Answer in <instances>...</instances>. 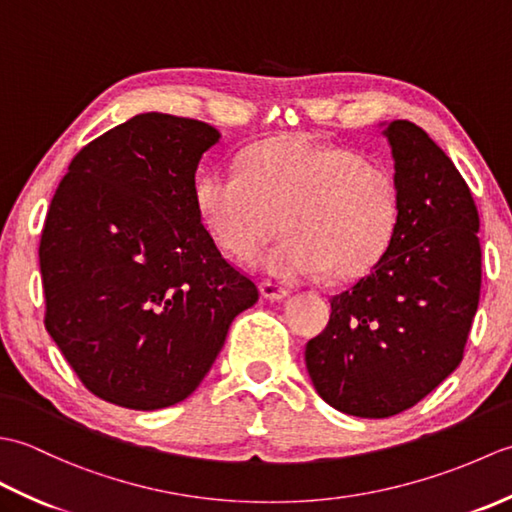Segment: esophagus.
<instances>
[{"instance_id":"34e87169","label":"esophagus","mask_w":512,"mask_h":512,"mask_svg":"<svg viewBox=\"0 0 512 512\" xmlns=\"http://www.w3.org/2000/svg\"><path fill=\"white\" fill-rule=\"evenodd\" d=\"M259 292H262V297H266L270 301L286 299L290 295V290L286 286L275 284V281H262V284H259Z\"/></svg>"}]
</instances>
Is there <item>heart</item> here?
Instances as JSON below:
<instances>
[{"label": "heart", "mask_w": 512, "mask_h": 512, "mask_svg": "<svg viewBox=\"0 0 512 512\" xmlns=\"http://www.w3.org/2000/svg\"><path fill=\"white\" fill-rule=\"evenodd\" d=\"M204 224L226 253L253 257L281 228L286 237L259 259L266 273L306 277L323 270L334 284L367 275L400 224L394 171L361 151L279 136L250 147L242 173L215 169L195 184Z\"/></svg>", "instance_id": "1"}]
</instances>
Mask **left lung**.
I'll use <instances>...</instances> for the list:
<instances>
[{"mask_svg": "<svg viewBox=\"0 0 512 512\" xmlns=\"http://www.w3.org/2000/svg\"><path fill=\"white\" fill-rule=\"evenodd\" d=\"M383 134L400 189L394 244L330 299V323L306 345L314 389L358 418L396 416L460 365L482 286L469 184L418 125L394 121Z\"/></svg>", "mask_w": 512, "mask_h": 512, "instance_id": "8db88e82", "label": "left lung"}]
</instances>
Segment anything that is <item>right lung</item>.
Returning a JSON list of instances; mask_svg holds the SVG:
<instances>
[{
  "mask_svg": "<svg viewBox=\"0 0 512 512\" xmlns=\"http://www.w3.org/2000/svg\"><path fill=\"white\" fill-rule=\"evenodd\" d=\"M220 132L138 114L85 145L41 231L46 330L94 396L154 411L191 396L255 281L217 250L195 171Z\"/></svg>",
  "mask_w": 512,
  "mask_h": 512,
  "instance_id": "add662e5",
  "label": "right lung"
}]
</instances>
